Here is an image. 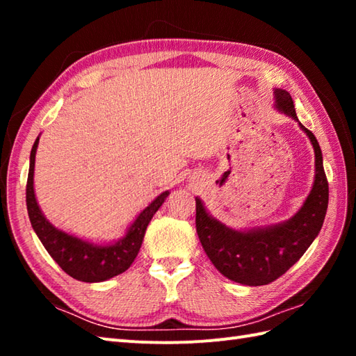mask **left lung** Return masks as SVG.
Listing matches in <instances>:
<instances>
[{
	"mask_svg": "<svg viewBox=\"0 0 356 356\" xmlns=\"http://www.w3.org/2000/svg\"><path fill=\"white\" fill-rule=\"evenodd\" d=\"M274 93L277 108L298 120L289 92L277 88ZM300 127L314 145L315 180L305 205L291 220L264 229L234 231L211 217L200 199H195V228L200 243L216 269L232 282L248 286L275 282L301 259L321 229L329 203V184L318 140L305 125Z\"/></svg>",
	"mask_w": 356,
	"mask_h": 356,
	"instance_id": "8db88e82",
	"label": "left lung"
}]
</instances>
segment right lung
<instances>
[{
    "label": "right lung",
    "instance_id": "right-lung-1",
    "mask_svg": "<svg viewBox=\"0 0 356 356\" xmlns=\"http://www.w3.org/2000/svg\"><path fill=\"white\" fill-rule=\"evenodd\" d=\"M38 142H40V138L35 140L32 151H30L26 202L30 223H32L41 243L65 274H69L74 280H79V282L97 283L122 274L131 266L140 249L149 220L156 214V211L162 207V203L168 197L170 193L165 191L161 195H157L138 216L134 223L130 226V229L127 231L125 237L120 238L118 243L105 246L88 243V241L56 229L55 226L49 223L47 218L41 213L40 207H38L33 191V170Z\"/></svg>",
    "mask_w": 356,
    "mask_h": 356
}]
</instances>
